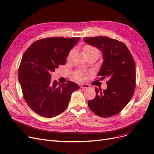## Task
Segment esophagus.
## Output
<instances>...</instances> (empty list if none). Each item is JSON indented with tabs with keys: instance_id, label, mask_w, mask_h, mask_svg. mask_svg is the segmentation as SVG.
Wrapping results in <instances>:
<instances>
[{
	"instance_id": "1",
	"label": "esophagus",
	"mask_w": 154,
	"mask_h": 154,
	"mask_svg": "<svg viewBox=\"0 0 154 154\" xmlns=\"http://www.w3.org/2000/svg\"><path fill=\"white\" fill-rule=\"evenodd\" d=\"M80 87L82 89H86V88H90V86L88 85V84H81Z\"/></svg>"
}]
</instances>
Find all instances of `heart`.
Returning a JSON list of instances; mask_svg holds the SVG:
<instances>
[{
    "label": "heart",
    "mask_w": 154,
    "mask_h": 154,
    "mask_svg": "<svg viewBox=\"0 0 154 154\" xmlns=\"http://www.w3.org/2000/svg\"><path fill=\"white\" fill-rule=\"evenodd\" d=\"M84 52H85L86 54L90 53V52H98V51H97V49L96 48L93 47H92L91 45H86L85 47H84ZM73 53H74V50H72L70 52V53H69L68 56V60H70V59H72ZM83 75H84L83 73L82 72H81V71H77V72H76L75 73L73 74L74 78H75L77 81H79L82 80Z\"/></svg>",
    "instance_id": "1"
}]
</instances>
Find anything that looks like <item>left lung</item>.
<instances>
[{
	"instance_id": "1",
	"label": "left lung",
	"mask_w": 154,
	"mask_h": 154,
	"mask_svg": "<svg viewBox=\"0 0 154 154\" xmlns=\"http://www.w3.org/2000/svg\"><path fill=\"white\" fill-rule=\"evenodd\" d=\"M84 41L102 52L103 61L97 75L107 77V88H95L96 96L88 104L95 115L107 118L120 112L129 102L136 86V66L131 52L123 42L107 36L86 37Z\"/></svg>"
}]
</instances>
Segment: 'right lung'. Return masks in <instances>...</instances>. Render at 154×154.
<instances>
[{"label":"right lung","instance_id":"add662e5","mask_svg":"<svg viewBox=\"0 0 154 154\" xmlns=\"http://www.w3.org/2000/svg\"><path fill=\"white\" fill-rule=\"evenodd\" d=\"M80 38L55 37L39 39L23 54L18 69V80L25 100L38 115L52 118L66 109L72 92L80 87L68 81L51 82V73L64 65Z\"/></svg>","mask_w":154,"mask_h":154}]
</instances>
